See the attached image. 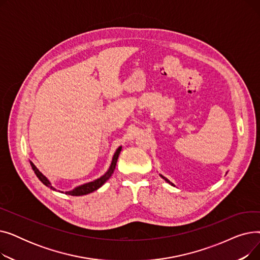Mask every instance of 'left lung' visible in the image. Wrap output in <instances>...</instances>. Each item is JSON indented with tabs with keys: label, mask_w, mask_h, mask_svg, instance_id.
<instances>
[{
	"label": "left lung",
	"mask_w": 260,
	"mask_h": 260,
	"mask_svg": "<svg viewBox=\"0 0 260 260\" xmlns=\"http://www.w3.org/2000/svg\"><path fill=\"white\" fill-rule=\"evenodd\" d=\"M160 176H161V177H162V178H163V179H165V180H166V181H167V182H169V183H170V184H172V185H174V184H173V183H172V182H171V181H170V180H169V179H167V178H166V177H163V176H162V175H160Z\"/></svg>",
	"instance_id": "1"
}]
</instances>
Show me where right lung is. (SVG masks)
<instances>
[{"instance_id": "right-lung-1", "label": "right lung", "mask_w": 260, "mask_h": 260, "mask_svg": "<svg viewBox=\"0 0 260 260\" xmlns=\"http://www.w3.org/2000/svg\"><path fill=\"white\" fill-rule=\"evenodd\" d=\"M121 148H122L121 146L118 147V149H117L115 155H114V157H113V160H112V163H111V167H109V169L107 170V172H106L103 176H101L100 178L95 179V180H93V181H91V182H88V183H85V184L79 185V186L75 187V188L72 189V190H68V192H65V194H66V195H72V196L87 195V194H89V193L94 192V190L98 189L99 187H101L109 178H111V176L113 175V173H114V171H115V169H116L117 160H118V157H119V155H120ZM30 166H31V168H32V170H34V172H35V174L37 175V177L40 179L41 182H42L43 184H45L46 186L50 187L51 189L57 190L56 188H54V187L51 185L50 181L46 178V177L37 169V167L34 165V163H32L31 161H30ZM61 193H64V192H61Z\"/></svg>"}]
</instances>
